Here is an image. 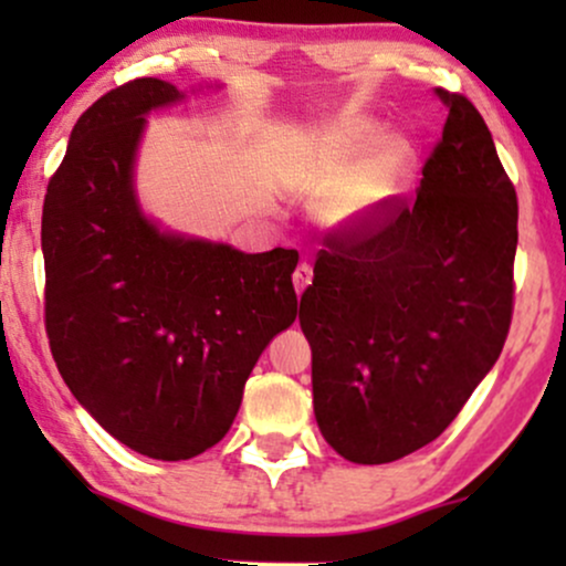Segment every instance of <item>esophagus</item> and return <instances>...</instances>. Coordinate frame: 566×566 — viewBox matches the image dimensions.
<instances>
[{"mask_svg": "<svg viewBox=\"0 0 566 566\" xmlns=\"http://www.w3.org/2000/svg\"><path fill=\"white\" fill-rule=\"evenodd\" d=\"M311 276H314V271H311L308 263H301L295 269V274H292V282H295V292L297 295H303L305 287L311 284Z\"/></svg>", "mask_w": 566, "mask_h": 566, "instance_id": "34e87169", "label": "esophagus"}]
</instances>
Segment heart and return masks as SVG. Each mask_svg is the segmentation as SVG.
Wrapping results in <instances>:
<instances>
[{
	"mask_svg": "<svg viewBox=\"0 0 566 566\" xmlns=\"http://www.w3.org/2000/svg\"><path fill=\"white\" fill-rule=\"evenodd\" d=\"M380 127L369 122H354V125L327 129L311 143L308 157H305V172L311 184L322 191L342 188L324 201V218L333 226L350 229V226L367 223L405 188L412 151L405 143H388L386 151L369 165V157L380 146Z\"/></svg>",
	"mask_w": 566,
	"mask_h": 566,
	"instance_id": "b5f03b06",
	"label": "heart"
}]
</instances>
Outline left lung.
I'll return each mask as SVG.
<instances>
[{
    "label": "left lung",
    "instance_id": "left-lung-1",
    "mask_svg": "<svg viewBox=\"0 0 566 566\" xmlns=\"http://www.w3.org/2000/svg\"><path fill=\"white\" fill-rule=\"evenodd\" d=\"M437 95L447 122L418 199L329 233L301 297L316 423L350 463L431 444L509 337L516 188L476 106Z\"/></svg>",
    "mask_w": 566,
    "mask_h": 566
}]
</instances>
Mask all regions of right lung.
I'll use <instances>...</instances> for the list:
<instances>
[{
    "instance_id": "obj_1",
    "label": "right lung",
    "mask_w": 566,
    "mask_h": 566,
    "mask_svg": "<svg viewBox=\"0 0 566 566\" xmlns=\"http://www.w3.org/2000/svg\"><path fill=\"white\" fill-rule=\"evenodd\" d=\"M184 93L143 76L80 116L42 207L44 327L71 394L154 460H188L229 433L244 382L297 316V252L233 250L159 231L133 165L146 114Z\"/></svg>"
}]
</instances>
